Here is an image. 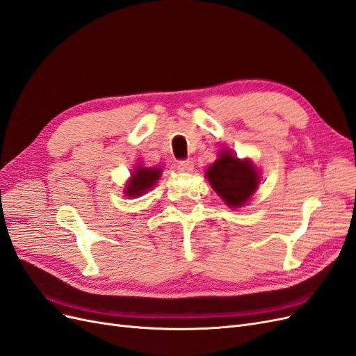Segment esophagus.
I'll return each instance as SVG.
<instances>
[{
  "mask_svg": "<svg viewBox=\"0 0 356 356\" xmlns=\"http://www.w3.org/2000/svg\"><path fill=\"white\" fill-rule=\"evenodd\" d=\"M178 168L182 170V172H190L193 169V161L190 159L187 160H179L178 161Z\"/></svg>",
  "mask_w": 356,
  "mask_h": 356,
  "instance_id": "34e87169",
  "label": "esophagus"
}]
</instances>
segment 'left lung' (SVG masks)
Wrapping results in <instances>:
<instances>
[{"instance_id":"obj_1","label":"left lung","mask_w":356,"mask_h":356,"mask_svg":"<svg viewBox=\"0 0 356 356\" xmlns=\"http://www.w3.org/2000/svg\"><path fill=\"white\" fill-rule=\"evenodd\" d=\"M207 178L217 195L230 208H241L260 184V172L250 159H238L232 149H222L207 170Z\"/></svg>"}]
</instances>
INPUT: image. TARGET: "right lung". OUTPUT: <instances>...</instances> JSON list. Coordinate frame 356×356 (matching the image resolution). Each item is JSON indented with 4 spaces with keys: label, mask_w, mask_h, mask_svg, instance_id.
Masks as SVG:
<instances>
[{
    "label": "right lung",
    "mask_w": 356,
    "mask_h": 356,
    "mask_svg": "<svg viewBox=\"0 0 356 356\" xmlns=\"http://www.w3.org/2000/svg\"><path fill=\"white\" fill-rule=\"evenodd\" d=\"M161 168H144L136 166L131 178L127 179L124 187V195L127 197H139L144 193L152 190L161 175Z\"/></svg>",
    "instance_id": "right-lung-1"
}]
</instances>
